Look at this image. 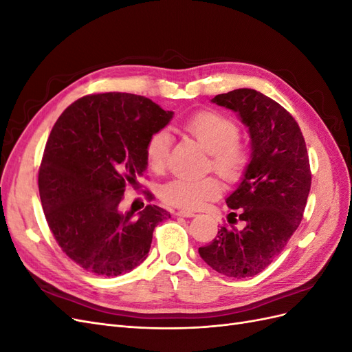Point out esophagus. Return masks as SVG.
<instances>
[{
	"label": "esophagus",
	"instance_id": "1",
	"mask_svg": "<svg viewBox=\"0 0 352 352\" xmlns=\"http://www.w3.org/2000/svg\"><path fill=\"white\" fill-rule=\"evenodd\" d=\"M175 214L179 217H194L195 216L192 211H185V210H177V211H175Z\"/></svg>",
	"mask_w": 352,
	"mask_h": 352
}]
</instances>
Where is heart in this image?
Returning a JSON list of instances; mask_svg holds the SVG:
<instances>
[{
  "mask_svg": "<svg viewBox=\"0 0 352 352\" xmlns=\"http://www.w3.org/2000/svg\"><path fill=\"white\" fill-rule=\"evenodd\" d=\"M184 131L210 154L212 170L219 176L228 182H238L247 168L248 153L236 141L239 127L230 117L212 110L199 111L184 123ZM170 142L172 138L167 131H157L146 141L145 158L154 172L164 168ZM220 192L221 185L214 177H175L162 186L160 197L173 207L195 210L206 201L217 198Z\"/></svg>",
  "mask_w": 352,
  "mask_h": 352,
  "instance_id": "heart-1",
  "label": "heart"
}]
</instances>
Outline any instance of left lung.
<instances>
[{"mask_svg": "<svg viewBox=\"0 0 352 352\" xmlns=\"http://www.w3.org/2000/svg\"><path fill=\"white\" fill-rule=\"evenodd\" d=\"M235 111L250 133V163L226 198L243 228H221L198 250L211 269L228 278L258 274L278 257L300 226L311 186L310 162L300 126L280 104L248 88L211 100ZM233 217L236 214L232 212Z\"/></svg>", "mask_w": 352, "mask_h": 352, "instance_id": "1", "label": "left lung"}]
</instances>
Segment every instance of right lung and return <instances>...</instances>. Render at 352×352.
Returning <instances> with one entry per match:
<instances>
[{
  "instance_id": "obj_1",
  "label": "right lung",
  "mask_w": 352,
  "mask_h": 352,
  "mask_svg": "<svg viewBox=\"0 0 352 352\" xmlns=\"http://www.w3.org/2000/svg\"><path fill=\"white\" fill-rule=\"evenodd\" d=\"M173 114L150 98L107 92L74 101L52 127L39 197L52 235L82 269L114 278L148 257L153 232L170 212L157 206L122 212L120 202L146 170V141Z\"/></svg>"
}]
</instances>
